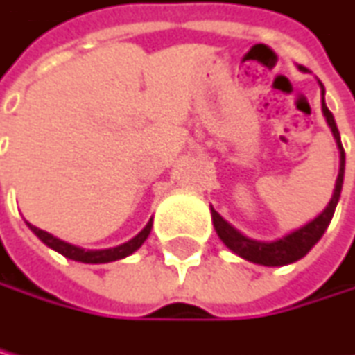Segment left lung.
Listing matches in <instances>:
<instances>
[{
  "mask_svg": "<svg viewBox=\"0 0 355 355\" xmlns=\"http://www.w3.org/2000/svg\"><path fill=\"white\" fill-rule=\"evenodd\" d=\"M299 69L307 72L305 67H299ZM322 94H325V89H322ZM322 116H325L327 125H329L331 134H334V140H336V144H338V151H340V168H338L336 189H334L331 200L325 206V211H322L318 217H314L312 221H307V224L301 226L299 230H294V232H290V235L281 237L277 241H257V239H250V237L241 235V232L237 228H232L228 221L215 211V208H211L213 224H215V230H217L219 239L224 241L235 254H239L241 259H245V261H252V263H259V266H268V268L294 263V261H299V259H303L309 250H312L314 245L318 243V239L322 237V232L327 230L329 221L334 217V211H336V204L340 200V191H343L345 149H343V142H340V134H338L336 120H334L331 112L327 110L325 98H322Z\"/></svg>",
  "mask_w": 355,
  "mask_h": 355,
  "instance_id": "left-lung-1",
  "label": "left lung"
}]
</instances>
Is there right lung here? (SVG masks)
Wrapping results in <instances>:
<instances>
[{
    "instance_id": "right-lung-1",
    "label": "right lung",
    "mask_w": 355,
    "mask_h": 355,
    "mask_svg": "<svg viewBox=\"0 0 355 355\" xmlns=\"http://www.w3.org/2000/svg\"><path fill=\"white\" fill-rule=\"evenodd\" d=\"M151 226L153 224H151V219H149V224L144 226L134 239H129L127 243H120V245H116V248H105V250H83V248H78V245H72V243H67V241L56 239L54 235H50V232L41 230L37 226H30V230H33L35 235L48 245V248L61 252L63 257L72 259V261H80V263H110V261H118V259H125L131 252H136L140 245L144 243V239L149 237Z\"/></svg>"
}]
</instances>
